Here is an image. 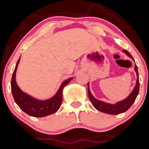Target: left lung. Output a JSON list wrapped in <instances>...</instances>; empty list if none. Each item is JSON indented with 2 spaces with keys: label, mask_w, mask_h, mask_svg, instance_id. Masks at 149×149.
<instances>
[{
  "label": "left lung",
  "mask_w": 149,
  "mask_h": 149,
  "mask_svg": "<svg viewBox=\"0 0 149 149\" xmlns=\"http://www.w3.org/2000/svg\"><path fill=\"white\" fill-rule=\"evenodd\" d=\"M123 52L125 54H126L129 58L134 61V58L132 57L130 53L126 50H123ZM134 70H135L136 73L137 79L136 82V86L131 93L128 95V97H126L125 99L122 100V101H118V102L111 104V103H109L104 102V101H100V100L96 99L93 95L91 94L90 91V88H89V83L88 84V98L90 99L92 105L94 106L95 109L99 111L105 113L107 114H111V115H117V114L122 113L126 111L135 101L136 98L138 94H139V73H138V68L137 65L135 64V67H134Z\"/></svg>",
  "instance_id": "8db88e82"
}]
</instances>
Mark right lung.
I'll list each match as a JSON object with an SVG mask.
<instances>
[{
	"label": "right lung",
	"mask_w": 149,
	"mask_h": 149,
	"mask_svg": "<svg viewBox=\"0 0 149 149\" xmlns=\"http://www.w3.org/2000/svg\"><path fill=\"white\" fill-rule=\"evenodd\" d=\"M20 59L21 57L17 62L11 79V91L15 102L23 111L31 116L44 117L56 113L61 107L62 103L63 89L67 84H69L73 78H69L64 81L58 91L53 97L46 100L37 99L23 92L17 84L15 76Z\"/></svg>",
	"instance_id": "right-lung-1"
}]
</instances>
